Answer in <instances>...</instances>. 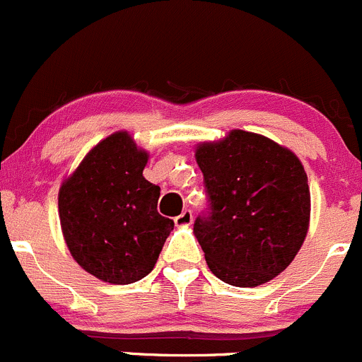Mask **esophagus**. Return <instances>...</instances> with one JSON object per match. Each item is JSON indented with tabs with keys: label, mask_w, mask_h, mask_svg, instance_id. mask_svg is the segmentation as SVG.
I'll return each mask as SVG.
<instances>
[{
	"label": "esophagus",
	"mask_w": 362,
	"mask_h": 362,
	"mask_svg": "<svg viewBox=\"0 0 362 362\" xmlns=\"http://www.w3.org/2000/svg\"><path fill=\"white\" fill-rule=\"evenodd\" d=\"M174 223H176L177 226H189L193 223V214L189 209H185V211L181 212L180 216H176L174 218Z\"/></svg>",
	"instance_id": "34e87169"
}]
</instances>
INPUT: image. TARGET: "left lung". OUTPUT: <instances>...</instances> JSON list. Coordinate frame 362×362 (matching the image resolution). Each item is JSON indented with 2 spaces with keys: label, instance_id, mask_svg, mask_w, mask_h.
I'll use <instances>...</instances> for the list:
<instances>
[{
  "label": "left lung",
  "instance_id": "obj_1",
  "mask_svg": "<svg viewBox=\"0 0 362 362\" xmlns=\"http://www.w3.org/2000/svg\"><path fill=\"white\" fill-rule=\"evenodd\" d=\"M211 214L193 233L212 274L237 288L277 277L298 255L310 225V188L300 158L262 134L230 130L197 144Z\"/></svg>",
  "mask_w": 362,
  "mask_h": 362
}]
</instances>
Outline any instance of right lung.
<instances>
[{
	"label": "right lung",
	"instance_id": "obj_1",
	"mask_svg": "<svg viewBox=\"0 0 362 362\" xmlns=\"http://www.w3.org/2000/svg\"><path fill=\"white\" fill-rule=\"evenodd\" d=\"M150 153L127 130L99 141L59 189V219L71 256L110 284L153 270L174 221L156 211L160 188L144 180Z\"/></svg>",
	"mask_w": 362,
	"mask_h": 362
}]
</instances>
